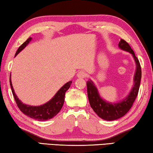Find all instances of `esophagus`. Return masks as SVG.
Instances as JSON below:
<instances>
[{
  "mask_svg": "<svg viewBox=\"0 0 153 153\" xmlns=\"http://www.w3.org/2000/svg\"><path fill=\"white\" fill-rule=\"evenodd\" d=\"M77 76L78 78H85L86 77V73L84 71H80L77 74Z\"/></svg>",
  "mask_w": 153,
  "mask_h": 153,
  "instance_id": "1",
  "label": "esophagus"
}]
</instances>
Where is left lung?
Here are the masks:
<instances>
[{"instance_id": "1", "label": "left lung", "mask_w": 153, "mask_h": 153, "mask_svg": "<svg viewBox=\"0 0 153 153\" xmlns=\"http://www.w3.org/2000/svg\"><path fill=\"white\" fill-rule=\"evenodd\" d=\"M119 48L128 52L132 55L135 61L136 69L134 76V86L128 95L117 102H110L102 99L98 88L91 79L87 81V92L90 107L98 117L107 121H113L122 117L132 107L134 100L138 95L142 77L141 67L138 59L130 46L125 40L121 39Z\"/></svg>"}]
</instances>
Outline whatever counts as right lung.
<instances>
[{
  "label": "right lung",
  "mask_w": 153,
  "mask_h": 153,
  "mask_svg": "<svg viewBox=\"0 0 153 153\" xmlns=\"http://www.w3.org/2000/svg\"><path fill=\"white\" fill-rule=\"evenodd\" d=\"M32 38L30 37L28 39L25 41L24 43H23L21 45L19 48L15 53L16 56L23 49L26 47V46L30 43L32 40ZM10 86L11 88L13 95L15 98V102H16L18 107L22 112L25 114V115L28 116L34 120H37L38 121H46L55 117L58 114V113L61 109L62 107L64 104L65 100V95L67 90H68L72 83V81H69L67 82L65 84H64L60 89L58 90V92L56 93L55 96L51 98V99L47 102L45 103L42 105L40 106H31L29 105L24 104L21 100L18 98L17 95L15 94L13 87L11 76H10Z\"/></svg>",
  "instance_id": "1"
}]
</instances>
